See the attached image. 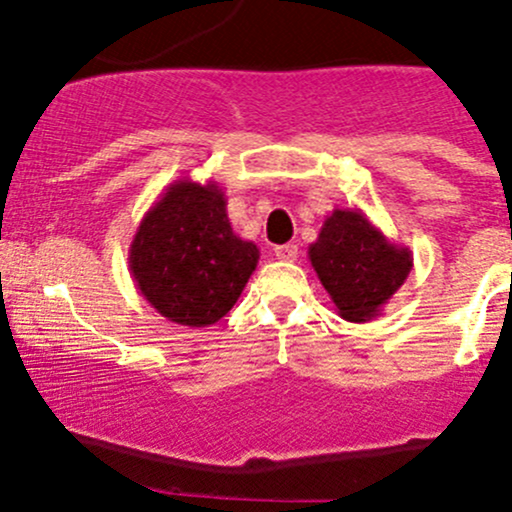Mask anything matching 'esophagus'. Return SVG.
I'll use <instances>...</instances> for the list:
<instances>
[{"label":"esophagus","mask_w":512,"mask_h":512,"mask_svg":"<svg viewBox=\"0 0 512 512\" xmlns=\"http://www.w3.org/2000/svg\"><path fill=\"white\" fill-rule=\"evenodd\" d=\"M274 255H276V260H281V262H293L298 257V245H293V243L276 245Z\"/></svg>","instance_id":"esophagus-1"}]
</instances>
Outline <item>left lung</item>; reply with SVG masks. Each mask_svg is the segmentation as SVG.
Here are the masks:
<instances>
[{"instance_id": "1", "label": "left lung", "mask_w": 512, "mask_h": 512, "mask_svg": "<svg viewBox=\"0 0 512 512\" xmlns=\"http://www.w3.org/2000/svg\"><path fill=\"white\" fill-rule=\"evenodd\" d=\"M308 257L337 313L349 322L383 313L414 267L407 245L390 243L361 209H334L310 243Z\"/></svg>"}]
</instances>
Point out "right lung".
Masks as SVG:
<instances>
[{"label":"right lung","mask_w":512,"mask_h":512,"mask_svg":"<svg viewBox=\"0 0 512 512\" xmlns=\"http://www.w3.org/2000/svg\"><path fill=\"white\" fill-rule=\"evenodd\" d=\"M127 260L156 313L182 327H209L236 305L260 248L233 233L219 182L180 178L139 221Z\"/></svg>","instance_id":"1"}]
</instances>
